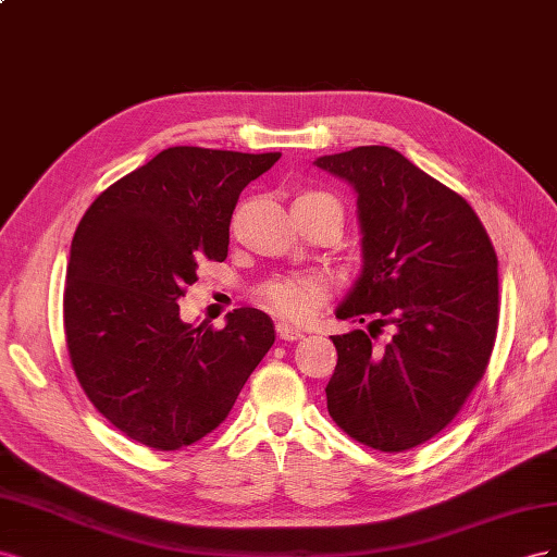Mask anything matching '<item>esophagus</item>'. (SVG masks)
I'll list each match as a JSON object with an SVG mask.
<instances>
[{
    "label": "esophagus",
    "mask_w": 557,
    "mask_h": 557,
    "mask_svg": "<svg viewBox=\"0 0 557 557\" xmlns=\"http://www.w3.org/2000/svg\"><path fill=\"white\" fill-rule=\"evenodd\" d=\"M275 331H277V336L282 338V341H300L304 338V331H298V329H294V326H289V324H284V322H277V326H275Z\"/></svg>",
    "instance_id": "1"
}]
</instances>
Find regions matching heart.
Instances as JSON below:
<instances>
[{"mask_svg":"<svg viewBox=\"0 0 557 557\" xmlns=\"http://www.w3.org/2000/svg\"><path fill=\"white\" fill-rule=\"evenodd\" d=\"M326 196V194H306ZM259 304L287 322H306L329 298V282L314 273L277 275L265 280L257 289Z\"/></svg>","mask_w":557,"mask_h":557,"instance_id":"obj_1","label":"heart"}]
</instances>
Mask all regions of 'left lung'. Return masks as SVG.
I'll return each instance as SVG.
<instances>
[{"label": "left lung", "instance_id": "left-lung-1", "mask_svg": "<svg viewBox=\"0 0 557 557\" xmlns=\"http://www.w3.org/2000/svg\"><path fill=\"white\" fill-rule=\"evenodd\" d=\"M357 194L361 273L331 336L338 363L326 406L347 436L404 453L436 436L479 385L497 338V253L471 205L389 147L314 161ZM393 338L375 344L379 329Z\"/></svg>", "mask_w": 557, "mask_h": 557}]
</instances>
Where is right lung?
Listing matches in <instances>:
<instances>
[{
	"instance_id": "obj_1",
	"label": "right lung",
	"mask_w": 557,
	"mask_h": 557,
	"mask_svg": "<svg viewBox=\"0 0 557 557\" xmlns=\"http://www.w3.org/2000/svg\"><path fill=\"white\" fill-rule=\"evenodd\" d=\"M280 156L170 147L78 221L65 284L72 369L90 404L141 446L180 450L214 432L275 343L257 308L212 329L182 322L177 300L198 263L228 257L237 198Z\"/></svg>"
}]
</instances>
